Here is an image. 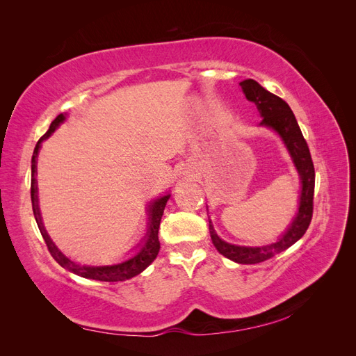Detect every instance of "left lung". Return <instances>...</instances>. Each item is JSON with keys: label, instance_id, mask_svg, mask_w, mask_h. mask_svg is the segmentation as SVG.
Segmentation results:
<instances>
[{"label": "left lung", "instance_id": "8db88e82", "mask_svg": "<svg viewBox=\"0 0 356 356\" xmlns=\"http://www.w3.org/2000/svg\"><path fill=\"white\" fill-rule=\"evenodd\" d=\"M246 99L252 101L258 111H260L263 120L260 124L272 127L276 131L288 148V152L293 157L296 168L301 178V196H300V208L297 217L294 218L289 229L282 234V238L277 242L267 246H238L221 241L217 233L213 232L212 224L209 221V233L213 246L224 257L230 258L232 261L239 264H257L263 263L276 254L282 252L291 245H294L301 236L309 229L312 215H314V193H315V168L306 139L300 131V126L296 120L294 113L291 111L289 105L279 98V96L266 90L263 86L258 84L255 80H243L239 83Z\"/></svg>", "mask_w": 356, "mask_h": 356}]
</instances>
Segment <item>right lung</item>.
I'll list each match as a JSON object with an SVG mask.
<instances>
[{"instance_id": "add662e5", "label": "right lung", "mask_w": 356, "mask_h": 356, "mask_svg": "<svg viewBox=\"0 0 356 356\" xmlns=\"http://www.w3.org/2000/svg\"><path fill=\"white\" fill-rule=\"evenodd\" d=\"M65 120V115L59 114L55 120L51 122L49 131L42 135L38 143L34 148V154H32V160H31V200H32V211H34L35 215V221L38 224V229L41 232V236L44 238V242L49 248V252L51 254V257L55 258V260L63 267L67 268V270L83 276V277H88V279H95V281H102V282H118V281H126V279H131L136 275L141 273L144 268H147L149 264H152L156 257L160 251V242H159V227H160V220H161V215H163L165 207H166V202L170 197L163 196L157 199L154 203L149 204V229L147 233V241L144 243V246L141 248V251H139L135 257H132L131 260H127L124 263L120 264H115V266H101V267H88V266H79L72 263L71 260L63 255L58 248L55 246L49 238V234L46 233L44 227H42V222H41V217H40V211H38V199H37V182H35V172H37V156H38V149L41 143L47 139L53 132H55V129Z\"/></svg>"}]
</instances>
